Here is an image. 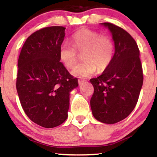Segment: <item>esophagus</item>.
<instances>
[{
  "label": "esophagus",
  "instance_id": "1",
  "mask_svg": "<svg viewBox=\"0 0 157 157\" xmlns=\"http://www.w3.org/2000/svg\"><path fill=\"white\" fill-rule=\"evenodd\" d=\"M85 80L84 79H79L78 80V83H79V85H81V84H82L83 82H85Z\"/></svg>",
  "mask_w": 157,
  "mask_h": 157
}]
</instances>
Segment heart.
<instances>
[{
    "label": "heart",
    "mask_w": 157,
    "mask_h": 157,
    "mask_svg": "<svg viewBox=\"0 0 157 157\" xmlns=\"http://www.w3.org/2000/svg\"><path fill=\"white\" fill-rule=\"evenodd\" d=\"M72 44L62 43L59 47V59L67 68L75 66L79 53H82L80 64L72 70L77 77H87L98 72H104L112 64L114 53L112 40L107 35H101L98 32L81 29L72 35Z\"/></svg>",
    "instance_id": "heart-1"
}]
</instances>
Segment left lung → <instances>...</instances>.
<instances>
[{
  "label": "left lung",
  "instance_id": "1",
  "mask_svg": "<svg viewBox=\"0 0 157 157\" xmlns=\"http://www.w3.org/2000/svg\"><path fill=\"white\" fill-rule=\"evenodd\" d=\"M101 24L112 33L115 52L109 68L90 80L94 88L90 107L97 120L114 124L125 119L136 107L144 74L140 51L133 37L114 24Z\"/></svg>",
  "mask_w": 157,
  "mask_h": 157
}]
</instances>
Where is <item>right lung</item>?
Here are the masks:
<instances>
[{"label": "right lung", "mask_w": 157, "mask_h": 157, "mask_svg": "<svg viewBox=\"0 0 157 157\" xmlns=\"http://www.w3.org/2000/svg\"><path fill=\"white\" fill-rule=\"evenodd\" d=\"M65 27H44L27 37L18 60L17 90L27 116L40 126L52 128L68 117L69 93L77 79L60 62L59 47Z\"/></svg>", "instance_id": "obj_1"}]
</instances>
